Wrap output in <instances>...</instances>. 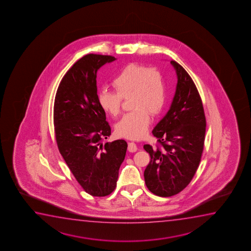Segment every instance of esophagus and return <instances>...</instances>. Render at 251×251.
<instances>
[{
	"instance_id": "esophagus-1",
	"label": "esophagus",
	"mask_w": 251,
	"mask_h": 251,
	"mask_svg": "<svg viewBox=\"0 0 251 251\" xmlns=\"http://www.w3.org/2000/svg\"><path fill=\"white\" fill-rule=\"evenodd\" d=\"M127 149L131 152H134V151H137V145L135 144L133 141H129L128 146H127Z\"/></svg>"
}]
</instances>
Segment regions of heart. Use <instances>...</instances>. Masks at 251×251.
<instances>
[{
  "instance_id": "b5f03b06",
  "label": "heart",
  "mask_w": 251,
  "mask_h": 251,
  "mask_svg": "<svg viewBox=\"0 0 251 251\" xmlns=\"http://www.w3.org/2000/svg\"><path fill=\"white\" fill-rule=\"evenodd\" d=\"M112 86L116 91L99 92L100 106L116 117L120 113L123 99L131 97V108L134 110L124 115L116 125V130L123 137H142L150 124L149 113L158 115L165 106L166 87L161 72L155 68L131 63L114 78Z\"/></svg>"
}]
</instances>
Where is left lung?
<instances>
[{"instance_id": "left-lung-1", "label": "left lung", "mask_w": 251, "mask_h": 251, "mask_svg": "<svg viewBox=\"0 0 251 251\" xmlns=\"http://www.w3.org/2000/svg\"><path fill=\"white\" fill-rule=\"evenodd\" d=\"M177 84L170 110L155 126L152 134L160 146L144 145L151 157L144 172L146 185L161 197L185 189L199 166L205 141L206 117L195 83L182 66L171 61Z\"/></svg>"}]
</instances>
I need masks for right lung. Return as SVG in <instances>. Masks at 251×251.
Masks as SVG:
<instances>
[{
  "label": "right lung",
  "mask_w": 251,
  "mask_h": 251,
  "mask_svg": "<svg viewBox=\"0 0 251 251\" xmlns=\"http://www.w3.org/2000/svg\"><path fill=\"white\" fill-rule=\"evenodd\" d=\"M111 55L88 54L63 76L55 94L54 127L59 151L79 185L91 196H106L117 186L127 144H103L111 133L97 94V72Z\"/></svg>",
  "instance_id": "right-lung-1"
}]
</instances>
